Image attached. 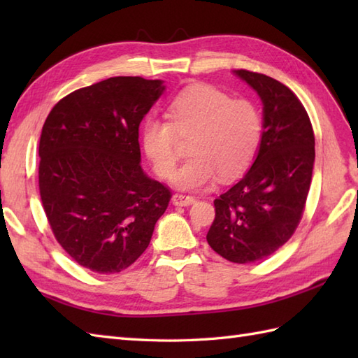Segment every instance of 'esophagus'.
Instances as JSON below:
<instances>
[{
  "label": "esophagus",
  "instance_id": "obj_1",
  "mask_svg": "<svg viewBox=\"0 0 358 358\" xmlns=\"http://www.w3.org/2000/svg\"><path fill=\"white\" fill-rule=\"evenodd\" d=\"M196 201L195 196L192 195H183V194H175L172 196V203L175 204V206H191V204H194Z\"/></svg>",
  "mask_w": 358,
  "mask_h": 358
}]
</instances>
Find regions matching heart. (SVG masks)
I'll return each instance as SVG.
<instances>
[{
  "label": "heart",
  "mask_w": 358,
  "mask_h": 358,
  "mask_svg": "<svg viewBox=\"0 0 358 358\" xmlns=\"http://www.w3.org/2000/svg\"><path fill=\"white\" fill-rule=\"evenodd\" d=\"M167 120L146 118L141 148L162 178L171 177L180 158L178 138H189L192 157L175 172L172 183L196 191L217 178L229 181L246 172L260 148L263 123L255 104L232 100L208 85L187 87L167 106Z\"/></svg>",
  "instance_id": "heart-1"
}]
</instances>
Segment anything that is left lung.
<instances>
[{"instance_id":"left-lung-1","label":"left lung","mask_w":358,"mask_h":358,"mask_svg":"<svg viewBox=\"0 0 358 358\" xmlns=\"http://www.w3.org/2000/svg\"><path fill=\"white\" fill-rule=\"evenodd\" d=\"M263 103V134L250 169L214 201L209 246L232 263H254L283 246L299 226L313 180L315 138L299 98L268 75L234 71Z\"/></svg>"}]
</instances>
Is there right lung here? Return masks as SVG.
Wrapping results in <instances>:
<instances>
[{"label": "right lung", "instance_id": "obj_1", "mask_svg": "<svg viewBox=\"0 0 358 358\" xmlns=\"http://www.w3.org/2000/svg\"><path fill=\"white\" fill-rule=\"evenodd\" d=\"M162 80L113 77L59 100L40 138V195L57 241L98 273L129 268L149 246L171 191L141 167L138 127Z\"/></svg>", "mask_w": 358, "mask_h": 358}]
</instances>
